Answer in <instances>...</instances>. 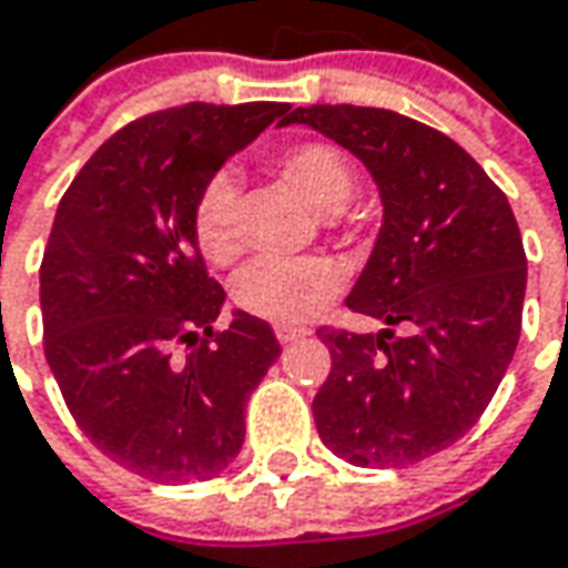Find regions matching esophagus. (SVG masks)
<instances>
[{"mask_svg": "<svg viewBox=\"0 0 568 568\" xmlns=\"http://www.w3.org/2000/svg\"><path fill=\"white\" fill-rule=\"evenodd\" d=\"M273 333H276V339H280V343H295V339H302V336H307V329H304V326H288V323H280V326H276V329H273Z\"/></svg>", "mask_w": 568, "mask_h": 568, "instance_id": "1", "label": "esophagus"}]
</instances>
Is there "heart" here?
<instances>
[{
	"label": "heart",
	"instance_id": "obj_1",
	"mask_svg": "<svg viewBox=\"0 0 568 568\" xmlns=\"http://www.w3.org/2000/svg\"><path fill=\"white\" fill-rule=\"evenodd\" d=\"M276 169L317 213H343L358 194V172L333 141H295L276 150ZM191 235L206 261L229 264L239 254V187L229 172L206 175L191 201ZM339 266L326 257H257L235 280L242 311L273 323H298L336 295Z\"/></svg>",
	"mask_w": 568,
	"mask_h": 568
}]
</instances>
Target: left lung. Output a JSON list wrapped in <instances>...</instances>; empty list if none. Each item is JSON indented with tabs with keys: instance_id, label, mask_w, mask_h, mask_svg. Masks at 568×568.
I'll return each mask as SVG.
<instances>
[{
	"instance_id": "1",
	"label": "left lung",
	"mask_w": 568,
	"mask_h": 568,
	"mask_svg": "<svg viewBox=\"0 0 568 568\" xmlns=\"http://www.w3.org/2000/svg\"><path fill=\"white\" fill-rule=\"evenodd\" d=\"M292 122L352 150L383 197L345 304L389 329H317L333 358L317 434L358 468L427 459L478 424L516 355L528 266L513 206L453 138L393 109L317 103L285 112Z\"/></svg>"
}]
</instances>
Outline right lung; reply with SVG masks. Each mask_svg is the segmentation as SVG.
Segmentation results:
<instances>
[{
	"label": "right lung",
	"mask_w": 568,
	"mask_h": 568,
	"mask_svg": "<svg viewBox=\"0 0 568 568\" xmlns=\"http://www.w3.org/2000/svg\"><path fill=\"white\" fill-rule=\"evenodd\" d=\"M288 103H185L134 119L62 194L40 264L43 352L100 453L160 484L210 480L245 443V402L280 358L270 323H213L191 201Z\"/></svg>",
	"instance_id": "right-lung-1"
}]
</instances>
